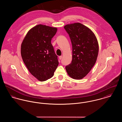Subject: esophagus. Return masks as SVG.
<instances>
[{"label": "esophagus", "mask_w": 122, "mask_h": 122, "mask_svg": "<svg viewBox=\"0 0 122 122\" xmlns=\"http://www.w3.org/2000/svg\"><path fill=\"white\" fill-rule=\"evenodd\" d=\"M62 56H60L59 57V59H60V60L62 59Z\"/></svg>", "instance_id": "1"}]
</instances>
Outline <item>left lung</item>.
<instances>
[{
    "mask_svg": "<svg viewBox=\"0 0 122 122\" xmlns=\"http://www.w3.org/2000/svg\"><path fill=\"white\" fill-rule=\"evenodd\" d=\"M64 27L72 45V60L66 66V72L73 79H81L97 61L99 51L97 39L90 29L80 23L68 24Z\"/></svg>",
    "mask_w": 122,
    "mask_h": 122,
    "instance_id": "obj_1",
    "label": "left lung"
}]
</instances>
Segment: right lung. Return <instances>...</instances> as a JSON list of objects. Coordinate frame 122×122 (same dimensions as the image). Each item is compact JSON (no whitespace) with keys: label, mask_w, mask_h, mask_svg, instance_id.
I'll use <instances>...</instances> for the list:
<instances>
[{"label":"right lung","mask_w":122,"mask_h":122,"mask_svg":"<svg viewBox=\"0 0 122 122\" xmlns=\"http://www.w3.org/2000/svg\"><path fill=\"white\" fill-rule=\"evenodd\" d=\"M57 29L43 25L31 28L21 46L23 61L30 73L43 81L52 77L59 65L51 40Z\"/></svg>","instance_id":"right-lung-1"}]
</instances>
